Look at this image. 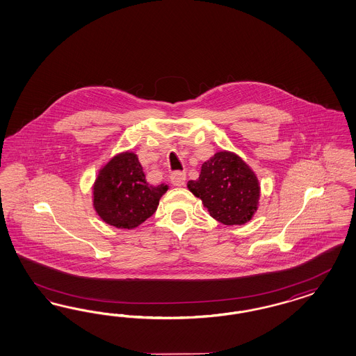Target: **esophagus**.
<instances>
[{"instance_id":"34e87169","label":"esophagus","mask_w":356,"mask_h":356,"mask_svg":"<svg viewBox=\"0 0 356 356\" xmlns=\"http://www.w3.org/2000/svg\"><path fill=\"white\" fill-rule=\"evenodd\" d=\"M185 180H186V175H185V172L175 171V172L171 175V181H172L175 186H183V185H185Z\"/></svg>"}]
</instances>
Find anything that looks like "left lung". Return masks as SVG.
I'll use <instances>...</instances> for the list:
<instances>
[{
  "instance_id": "left-lung-1",
  "label": "left lung",
  "mask_w": 356,
  "mask_h": 356,
  "mask_svg": "<svg viewBox=\"0 0 356 356\" xmlns=\"http://www.w3.org/2000/svg\"><path fill=\"white\" fill-rule=\"evenodd\" d=\"M188 189L202 200L210 216L227 226L247 223L257 210L259 180L232 152H216L202 164L198 180L188 183Z\"/></svg>"
}]
</instances>
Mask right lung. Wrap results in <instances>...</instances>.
Returning a JSON list of instances; mask_svg holds the SVG:
<instances>
[{
	"mask_svg": "<svg viewBox=\"0 0 356 356\" xmlns=\"http://www.w3.org/2000/svg\"><path fill=\"white\" fill-rule=\"evenodd\" d=\"M167 189L164 184L152 186L147 183L137 155L124 152L97 175L94 207L108 225L131 229L155 213Z\"/></svg>",
	"mask_w": 356,
	"mask_h": 356,
	"instance_id": "add662e5",
	"label": "right lung"
}]
</instances>
